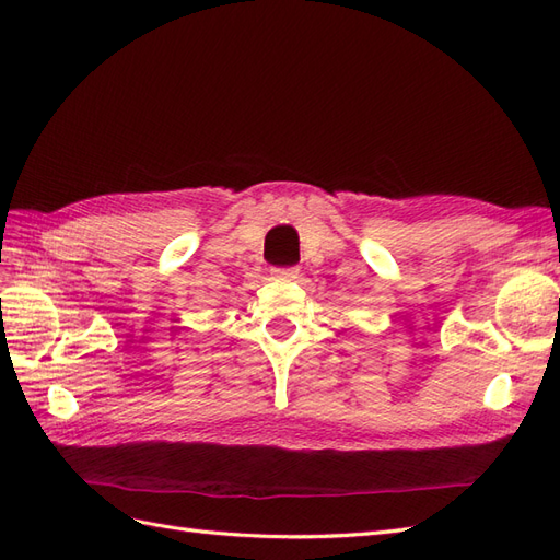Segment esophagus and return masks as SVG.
<instances>
[{
  "instance_id": "obj_1",
  "label": "esophagus",
  "mask_w": 560,
  "mask_h": 560,
  "mask_svg": "<svg viewBox=\"0 0 560 560\" xmlns=\"http://www.w3.org/2000/svg\"><path fill=\"white\" fill-rule=\"evenodd\" d=\"M270 276L276 280H296L299 278V268H273Z\"/></svg>"
}]
</instances>
